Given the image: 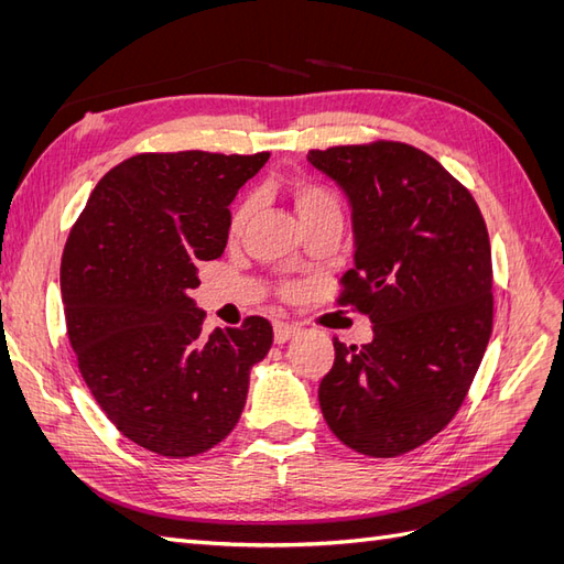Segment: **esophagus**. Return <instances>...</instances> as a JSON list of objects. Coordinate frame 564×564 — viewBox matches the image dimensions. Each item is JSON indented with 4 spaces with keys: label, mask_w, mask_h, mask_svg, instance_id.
<instances>
[{
    "label": "esophagus",
    "mask_w": 564,
    "mask_h": 564,
    "mask_svg": "<svg viewBox=\"0 0 564 564\" xmlns=\"http://www.w3.org/2000/svg\"><path fill=\"white\" fill-rule=\"evenodd\" d=\"M272 332H275V344H284V340H289L292 336H296L301 332L299 324L294 322H275V327H272Z\"/></svg>",
    "instance_id": "1"
}]
</instances>
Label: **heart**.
I'll return each instance as SVG.
<instances>
[{
  "mask_svg": "<svg viewBox=\"0 0 564 564\" xmlns=\"http://www.w3.org/2000/svg\"><path fill=\"white\" fill-rule=\"evenodd\" d=\"M292 197L296 204V212L301 216V220H313L319 216H340V202L338 197L329 191L327 185L308 181V178H296L292 181ZM256 209V197L249 195L245 197L240 204H237L232 218H230V230L240 232L249 218L253 216Z\"/></svg>",
  "mask_w": 564,
  "mask_h": 564,
  "instance_id": "1",
  "label": "heart"
}]
</instances>
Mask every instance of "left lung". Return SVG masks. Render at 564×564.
<instances>
[{"label":"left lung","instance_id":"obj_1","mask_svg":"<svg viewBox=\"0 0 564 564\" xmlns=\"http://www.w3.org/2000/svg\"><path fill=\"white\" fill-rule=\"evenodd\" d=\"M346 193L352 268L340 305L369 315L373 338H334L319 406L350 449L388 458L421 447L464 404L489 344L491 249L473 195L423 150L377 141L311 150Z\"/></svg>","mask_w":564,"mask_h":564}]
</instances>
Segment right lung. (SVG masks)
<instances>
[{
  "label": "right lung",
  "instance_id": "add662e5",
  "mask_svg": "<svg viewBox=\"0 0 564 564\" xmlns=\"http://www.w3.org/2000/svg\"><path fill=\"white\" fill-rule=\"evenodd\" d=\"M270 152H143L98 181L67 237L61 294L84 383L115 429L160 456H197L240 421L265 317L202 334L197 263L226 249L230 202Z\"/></svg>",
  "mask_w": 564,
  "mask_h": 564
}]
</instances>
